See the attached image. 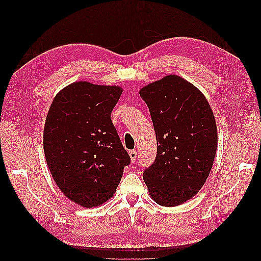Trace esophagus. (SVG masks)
Wrapping results in <instances>:
<instances>
[{
  "label": "esophagus",
  "instance_id": "esophagus-1",
  "mask_svg": "<svg viewBox=\"0 0 261 261\" xmlns=\"http://www.w3.org/2000/svg\"><path fill=\"white\" fill-rule=\"evenodd\" d=\"M129 156H130L132 163H135V161L137 159V151H136V150H129Z\"/></svg>",
  "mask_w": 261,
  "mask_h": 261
}]
</instances>
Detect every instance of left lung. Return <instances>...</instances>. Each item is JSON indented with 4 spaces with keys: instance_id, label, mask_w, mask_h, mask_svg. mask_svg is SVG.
<instances>
[{
    "instance_id": "8db88e82",
    "label": "left lung",
    "mask_w": 261,
    "mask_h": 261,
    "mask_svg": "<svg viewBox=\"0 0 261 261\" xmlns=\"http://www.w3.org/2000/svg\"><path fill=\"white\" fill-rule=\"evenodd\" d=\"M156 138V156L144 180L153 200L174 207L191 199L209 176L218 147L212 110L203 94L176 75L140 90Z\"/></svg>"
}]
</instances>
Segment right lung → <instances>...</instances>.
Segmentation results:
<instances>
[{"instance_id":"obj_1","label":"right lung","mask_w":261,"mask_h":261,"mask_svg":"<svg viewBox=\"0 0 261 261\" xmlns=\"http://www.w3.org/2000/svg\"><path fill=\"white\" fill-rule=\"evenodd\" d=\"M121 94L117 86L74 83L57 94L46 116V164L61 192L86 208L111 198L130 163L111 120Z\"/></svg>"}]
</instances>
